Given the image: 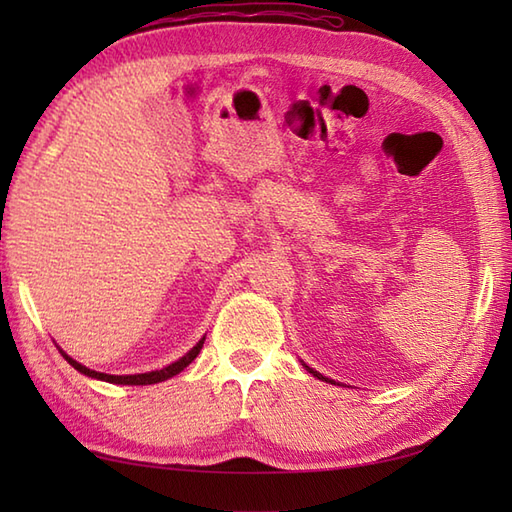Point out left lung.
Instances as JSON below:
<instances>
[{
    "mask_svg": "<svg viewBox=\"0 0 512 512\" xmlns=\"http://www.w3.org/2000/svg\"><path fill=\"white\" fill-rule=\"evenodd\" d=\"M303 367H306V369H308V372H310L312 376H317L319 380H325V383H334V380H330V378H325V376H323V374H319V372H314V369H312V367H308L306 363H303Z\"/></svg>",
    "mask_w": 512,
    "mask_h": 512,
    "instance_id": "obj_1",
    "label": "left lung"
}]
</instances>
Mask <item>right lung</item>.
Listing matches in <instances>:
<instances>
[{
	"mask_svg": "<svg viewBox=\"0 0 512 512\" xmlns=\"http://www.w3.org/2000/svg\"><path fill=\"white\" fill-rule=\"evenodd\" d=\"M202 345H204V339H200L198 341V345L195 347H191V350L184 354L182 358H178L176 363H171V365H167V367H162V369H156V372H147V374H132V376H114V374H103V372H94V369H90V367H85V365H81V363H76L72 356H68L65 354L63 350H59L61 354H63V358L65 361H68L76 372H81V374H85V376H90V378H96V380H105V383H114V385H154V383H162V380H167V378H171V376H176V374H180L184 367H187L195 356L200 354V350H202Z\"/></svg>",
	"mask_w": 512,
	"mask_h": 512,
	"instance_id": "right-lung-1",
	"label": "right lung"
}]
</instances>
